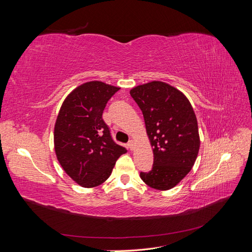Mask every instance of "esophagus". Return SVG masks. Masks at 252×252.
<instances>
[{
  "label": "esophagus",
  "mask_w": 252,
  "mask_h": 252,
  "mask_svg": "<svg viewBox=\"0 0 252 252\" xmlns=\"http://www.w3.org/2000/svg\"><path fill=\"white\" fill-rule=\"evenodd\" d=\"M127 146H128V148L130 149V150H133V148H134V142L131 140V141H129L128 143H127Z\"/></svg>",
  "instance_id": "34e87169"
}]
</instances>
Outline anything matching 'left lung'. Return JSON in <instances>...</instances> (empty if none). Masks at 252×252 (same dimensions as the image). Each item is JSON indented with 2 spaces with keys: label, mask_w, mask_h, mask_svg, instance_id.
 Returning a JSON list of instances; mask_svg holds the SVG:
<instances>
[{
  "label": "left lung",
  "mask_w": 252,
  "mask_h": 252,
  "mask_svg": "<svg viewBox=\"0 0 252 252\" xmlns=\"http://www.w3.org/2000/svg\"><path fill=\"white\" fill-rule=\"evenodd\" d=\"M130 95L143 112L154 165L141 172L146 185L158 190L177 186L191 170L200 149L195 113L186 95L165 82L135 86Z\"/></svg>",
  "instance_id": "left-lung-1"
}]
</instances>
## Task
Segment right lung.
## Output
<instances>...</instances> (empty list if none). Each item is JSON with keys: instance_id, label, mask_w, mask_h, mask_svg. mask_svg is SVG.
Returning <instances> with one entry per match:
<instances>
[{"instance_id": "1", "label": "right lung", "mask_w": 252, "mask_h": 252, "mask_svg": "<svg viewBox=\"0 0 252 252\" xmlns=\"http://www.w3.org/2000/svg\"><path fill=\"white\" fill-rule=\"evenodd\" d=\"M120 87L101 81L82 84L66 96L55 125L53 142L60 165L82 187L107 180L127 150L116 144L102 114Z\"/></svg>"}]
</instances>
